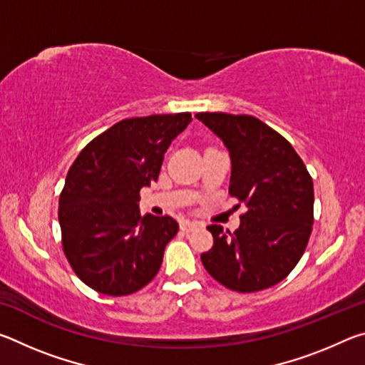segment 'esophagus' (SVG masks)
<instances>
[{
	"mask_svg": "<svg viewBox=\"0 0 365 365\" xmlns=\"http://www.w3.org/2000/svg\"><path fill=\"white\" fill-rule=\"evenodd\" d=\"M201 224L200 222H193V220H183L182 224H180V228L183 232H191V230H195V228H197L200 227Z\"/></svg>",
	"mask_w": 365,
	"mask_h": 365,
	"instance_id": "obj_1",
	"label": "esophagus"
}]
</instances>
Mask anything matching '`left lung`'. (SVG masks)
Returning a JSON list of instances; mask_svg holds the SVG:
<instances>
[{"mask_svg": "<svg viewBox=\"0 0 365 365\" xmlns=\"http://www.w3.org/2000/svg\"><path fill=\"white\" fill-rule=\"evenodd\" d=\"M230 151L228 193L246 212L233 233L209 225L212 248L201 262L214 280L238 293L270 288L288 277L314 224V183L302 159L279 132L246 114L197 113ZM237 205V207H240Z\"/></svg>", "mask_w": 365, "mask_h": 365, "instance_id": "8db88e82", "label": "left lung"}]
</instances>
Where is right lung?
Wrapping results in <instances>:
<instances>
[{
  "label": "right lung",
  "instance_id": "obj_1",
  "mask_svg": "<svg viewBox=\"0 0 365 365\" xmlns=\"http://www.w3.org/2000/svg\"><path fill=\"white\" fill-rule=\"evenodd\" d=\"M190 113L130 117L86 145L59 196L63 250L85 285L125 296L150 283L178 224L170 215H140V190L156 182L170 141Z\"/></svg>",
  "mask_w": 365,
  "mask_h": 365
}]
</instances>
